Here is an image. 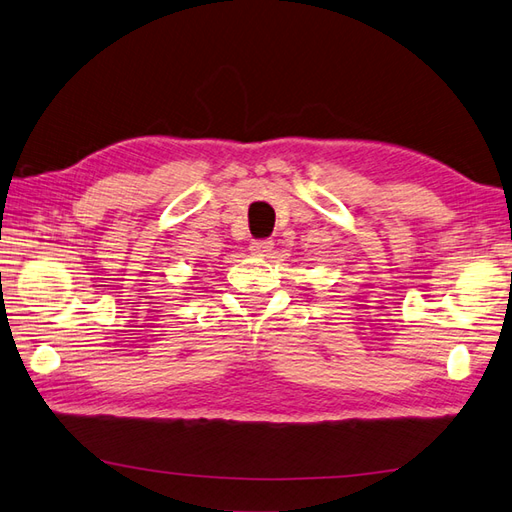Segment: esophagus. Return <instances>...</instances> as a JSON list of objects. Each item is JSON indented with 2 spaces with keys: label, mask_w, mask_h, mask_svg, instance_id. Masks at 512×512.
<instances>
[{
  "label": "esophagus",
  "mask_w": 512,
  "mask_h": 512,
  "mask_svg": "<svg viewBox=\"0 0 512 512\" xmlns=\"http://www.w3.org/2000/svg\"><path fill=\"white\" fill-rule=\"evenodd\" d=\"M272 246H275V244H272L270 240H255L251 246H248V251H251L257 257H266L272 251Z\"/></svg>",
  "instance_id": "obj_1"
}]
</instances>
